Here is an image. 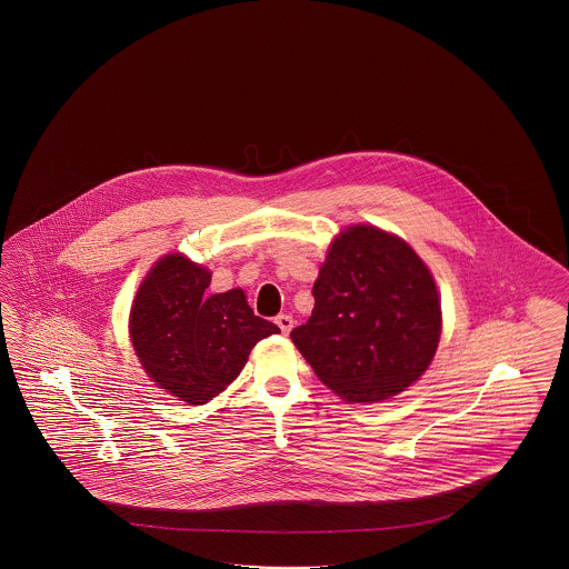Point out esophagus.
I'll list each match as a JSON object with an SVG mask.
<instances>
[{"mask_svg": "<svg viewBox=\"0 0 569 569\" xmlns=\"http://www.w3.org/2000/svg\"><path fill=\"white\" fill-rule=\"evenodd\" d=\"M277 328L281 329V333H290L293 328V319L290 315H277L276 317Z\"/></svg>", "mask_w": 569, "mask_h": 569, "instance_id": "34e87169", "label": "esophagus"}]
</instances>
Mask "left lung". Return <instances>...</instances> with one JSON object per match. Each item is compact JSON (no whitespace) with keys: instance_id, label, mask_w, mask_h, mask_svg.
<instances>
[{"instance_id":"8db88e82","label":"left lung","mask_w":569,"mask_h":569,"mask_svg":"<svg viewBox=\"0 0 569 569\" xmlns=\"http://www.w3.org/2000/svg\"><path fill=\"white\" fill-rule=\"evenodd\" d=\"M312 296L309 321L290 336L338 397L386 400L428 369L442 315L431 273L409 243L350 227L331 243Z\"/></svg>"}]
</instances>
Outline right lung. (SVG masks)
<instances>
[{"label":"right lung","instance_id":"obj_1","mask_svg":"<svg viewBox=\"0 0 569 569\" xmlns=\"http://www.w3.org/2000/svg\"><path fill=\"white\" fill-rule=\"evenodd\" d=\"M208 286L204 267L169 254L141 283L129 321L146 373L190 405L223 392L257 342L279 333L254 315L241 290L207 293Z\"/></svg>","mask_w":569,"mask_h":569}]
</instances>
